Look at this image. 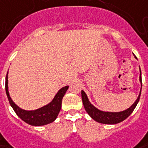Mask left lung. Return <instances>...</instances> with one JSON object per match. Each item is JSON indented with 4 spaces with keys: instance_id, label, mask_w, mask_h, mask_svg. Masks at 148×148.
Here are the masks:
<instances>
[{
    "instance_id": "left-lung-1",
    "label": "left lung",
    "mask_w": 148,
    "mask_h": 148,
    "mask_svg": "<svg viewBox=\"0 0 148 148\" xmlns=\"http://www.w3.org/2000/svg\"><path fill=\"white\" fill-rule=\"evenodd\" d=\"M140 82L142 83V79H141V70H140ZM82 94V101H83V104L84 106V108L86 110V111L88 112V114L97 122L101 123V124H106V125H114V124H118L121 121L125 120L126 118H128L131 113L134 111V110L136 107V106L138 104L139 98H140L141 92L139 93V96L138 97L137 100L135 101L134 104L130 106L129 109L125 110L124 111H120V112H106V111H101L100 110L97 109L94 106L90 103L88 101V98L87 97L86 93L84 91H82L81 92Z\"/></svg>"
}]
</instances>
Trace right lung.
<instances>
[{
  "mask_svg": "<svg viewBox=\"0 0 148 148\" xmlns=\"http://www.w3.org/2000/svg\"><path fill=\"white\" fill-rule=\"evenodd\" d=\"M69 86H65L61 89L59 90V92L55 96L52 101L48 105L45 106L42 108L35 110H25L19 108L18 106H16L10 98L9 92H8V73L5 77V92H6L10 104L12 106L16 115H18L21 120L26 122L28 125H33V126L47 125L53 122L54 120L56 119L61 108L62 98L65 94Z\"/></svg>",
  "mask_w": 148,
  "mask_h": 148,
  "instance_id": "add662e5",
  "label": "right lung"
}]
</instances>
